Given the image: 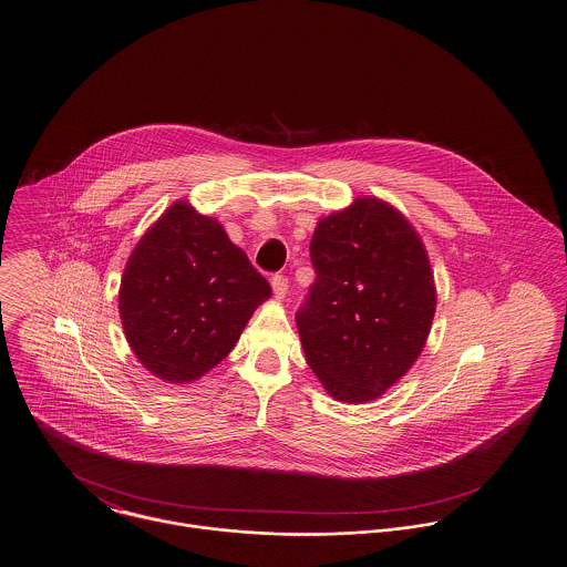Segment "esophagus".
<instances>
[{
    "mask_svg": "<svg viewBox=\"0 0 567 567\" xmlns=\"http://www.w3.org/2000/svg\"><path fill=\"white\" fill-rule=\"evenodd\" d=\"M271 289H274V296L278 297V299H282V297L287 296V291H289V280H287V276H285V274H276V276L271 278Z\"/></svg>",
    "mask_w": 567,
    "mask_h": 567,
    "instance_id": "obj_1",
    "label": "esophagus"
}]
</instances>
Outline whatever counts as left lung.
Returning <instances> with one entry per match:
<instances>
[{
	"label": "left lung",
	"mask_w": 567,
	"mask_h": 567,
	"mask_svg": "<svg viewBox=\"0 0 567 567\" xmlns=\"http://www.w3.org/2000/svg\"><path fill=\"white\" fill-rule=\"evenodd\" d=\"M310 261L317 280L296 315L306 361L331 398L372 402L427 342L435 315L427 250L393 206L359 197L319 220Z\"/></svg>",
	"instance_id": "obj_1"
}]
</instances>
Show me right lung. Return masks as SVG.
Instances as JSON below:
<instances>
[{
    "label": "right lung",
    "mask_w": 567,
    "mask_h": 567,
    "mask_svg": "<svg viewBox=\"0 0 567 567\" xmlns=\"http://www.w3.org/2000/svg\"><path fill=\"white\" fill-rule=\"evenodd\" d=\"M270 282L213 216L176 202L125 266L118 312L140 363L167 382L204 377L236 347Z\"/></svg>",
    "instance_id": "1"
}]
</instances>
